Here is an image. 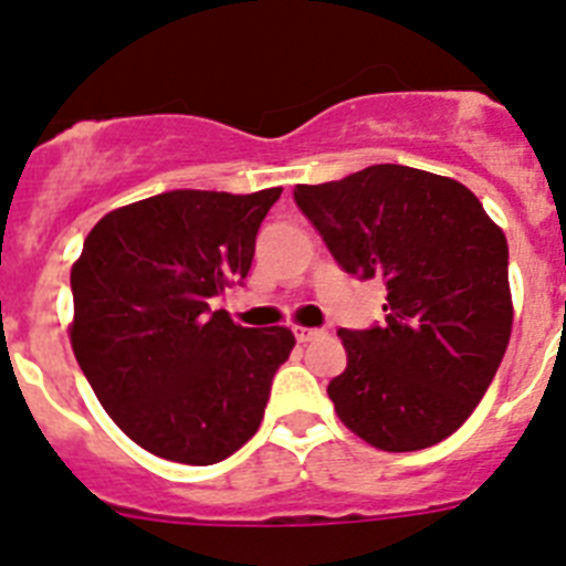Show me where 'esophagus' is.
<instances>
[{"label":"esophagus","mask_w":566,"mask_h":566,"mask_svg":"<svg viewBox=\"0 0 566 566\" xmlns=\"http://www.w3.org/2000/svg\"><path fill=\"white\" fill-rule=\"evenodd\" d=\"M323 334V328H306V326H294V337L300 339V343H308V339L319 337Z\"/></svg>","instance_id":"obj_1"}]
</instances>
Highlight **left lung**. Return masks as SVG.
<instances>
[{
	"label": "left lung",
	"instance_id": "left-lung-1",
	"mask_svg": "<svg viewBox=\"0 0 566 566\" xmlns=\"http://www.w3.org/2000/svg\"><path fill=\"white\" fill-rule=\"evenodd\" d=\"M294 201L339 269L382 277L385 323L339 328L348 365L328 382L337 417L379 451L451 437L493 382L510 343L507 240L453 178L374 164L297 184Z\"/></svg>",
	"mask_w": 566,
	"mask_h": 566
}]
</instances>
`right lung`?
I'll use <instances>...</instances> for the list:
<instances>
[{"label":"right lung","instance_id":"right-lung-1","mask_svg":"<svg viewBox=\"0 0 566 566\" xmlns=\"http://www.w3.org/2000/svg\"><path fill=\"white\" fill-rule=\"evenodd\" d=\"M280 192L153 195L104 214L73 263V354L104 411L155 457L214 464L260 428L294 334L234 326L209 303L243 283Z\"/></svg>","mask_w":566,"mask_h":566}]
</instances>
